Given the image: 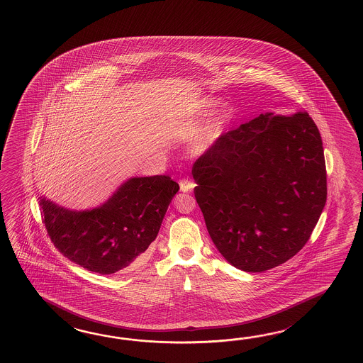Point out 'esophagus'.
Segmentation results:
<instances>
[{"label":"esophagus","mask_w":363,"mask_h":363,"mask_svg":"<svg viewBox=\"0 0 363 363\" xmlns=\"http://www.w3.org/2000/svg\"><path fill=\"white\" fill-rule=\"evenodd\" d=\"M179 185H180V191L185 193L191 192L196 184L191 182V180H188V179H183V180L179 182Z\"/></svg>","instance_id":"1"}]
</instances>
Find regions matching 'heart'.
<instances>
[{
  "label": "heart",
  "instance_id": "b5f03b06",
  "mask_svg": "<svg viewBox=\"0 0 363 363\" xmlns=\"http://www.w3.org/2000/svg\"><path fill=\"white\" fill-rule=\"evenodd\" d=\"M216 105V100L210 96H203L197 100L186 104L184 108L178 113V123L185 131H192L193 128L200 123L201 119L208 114L211 108ZM228 123V111L218 110L208 116V121L201 125L200 128L193 135L191 147L194 152L205 150L213 143H216L223 135L225 125Z\"/></svg>",
  "mask_w": 363,
  "mask_h": 363
}]
</instances>
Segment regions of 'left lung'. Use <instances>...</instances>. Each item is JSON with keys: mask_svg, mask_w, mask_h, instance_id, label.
I'll return each instance as SVG.
<instances>
[{"mask_svg": "<svg viewBox=\"0 0 363 363\" xmlns=\"http://www.w3.org/2000/svg\"><path fill=\"white\" fill-rule=\"evenodd\" d=\"M208 235L233 267L262 272L308 242L327 200L323 144L306 111L263 113L193 163Z\"/></svg>", "mask_w": 363, "mask_h": 363, "instance_id": "left-lung-1", "label": "left lung"}]
</instances>
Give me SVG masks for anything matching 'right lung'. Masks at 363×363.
I'll use <instances>...</instances> for the list:
<instances>
[{
    "label": "right lung",
    "mask_w": 363,
    "mask_h": 363,
    "mask_svg": "<svg viewBox=\"0 0 363 363\" xmlns=\"http://www.w3.org/2000/svg\"><path fill=\"white\" fill-rule=\"evenodd\" d=\"M178 191L170 177H136L96 208H63L45 196L39 202L48 235L62 255L85 270L110 275L145 257Z\"/></svg>",
    "instance_id": "right-lung-1"
}]
</instances>
